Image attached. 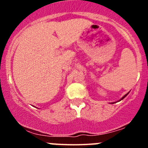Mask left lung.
<instances>
[{
  "label": "left lung",
  "mask_w": 148,
  "mask_h": 148,
  "mask_svg": "<svg viewBox=\"0 0 148 148\" xmlns=\"http://www.w3.org/2000/svg\"><path fill=\"white\" fill-rule=\"evenodd\" d=\"M128 94H129V92H127V94H125V95H124V96H123V97L121 98V99H120L119 101H121V100H122V99H125V98L126 97V96H127V95H128ZM116 102H117V101H116V102H112V103H111V104H114V103H116Z\"/></svg>",
  "instance_id": "1"
}]
</instances>
